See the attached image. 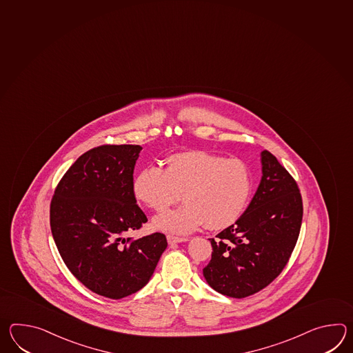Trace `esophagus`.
Masks as SVG:
<instances>
[{
    "label": "esophagus",
    "instance_id": "esophagus-1",
    "mask_svg": "<svg viewBox=\"0 0 353 353\" xmlns=\"http://www.w3.org/2000/svg\"><path fill=\"white\" fill-rule=\"evenodd\" d=\"M167 241H168V243H181V242H186L188 241V238H185V236H176V235H167Z\"/></svg>",
    "mask_w": 353,
    "mask_h": 353
}]
</instances>
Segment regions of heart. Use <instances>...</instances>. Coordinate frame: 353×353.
I'll list each match as a JSON object with an SVG mask.
<instances>
[{
  "label": "heart",
  "instance_id": "b5f03b06",
  "mask_svg": "<svg viewBox=\"0 0 353 353\" xmlns=\"http://www.w3.org/2000/svg\"><path fill=\"white\" fill-rule=\"evenodd\" d=\"M167 167L148 165L135 176V197L154 212L182 199L186 204L158 215L159 230L186 234L204 225L224 229L243 214L252 194V173L243 161L204 150H188L167 158Z\"/></svg>",
  "mask_w": 353,
  "mask_h": 353
}]
</instances>
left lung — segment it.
<instances>
[{"label": "left lung", "mask_w": 353, "mask_h": 353, "mask_svg": "<svg viewBox=\"0 0 353 353\" xmlns=\"http://www.w3.org/2000/svg\"><path fill=\"white\" fill-rule=\"evenodd\" d=\"M262 179L243 215L210 238L212 259L203 270L214 290L242 299L265 289L281 274L298 242L303 200L296 181L263 150Z\"/></svg>", "instance_id": "left-lung-1"}]
</instances>
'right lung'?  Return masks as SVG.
<instances>
[{"instance_id": "1", "label": "right lung", "mask_w": 353, "mask_h": 353, "mask_svg": "<svg viewBox=\"0 0 353 353\" xmlns=\"http://www.w3.org/2000/svg\"><path fill=\"white\" fill-rule=\"evenodd\" d=\"M141 145L103 144L68 168L50 201V229L65 266L88 290L109 299L141 290L167 248L162 233H126L148 219L133 192Z\"/></svg>"}]
</instances>
